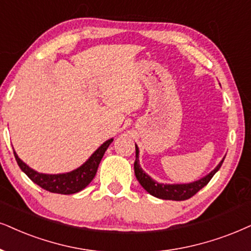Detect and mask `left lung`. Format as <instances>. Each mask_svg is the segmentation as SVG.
<instances>
[{"mask_svg": "<svg viewBox=\"0 0 251 251\" xmlns=\"http://www.w3.org/2000/svg\"><path fill=\"white\" fill-rule=\"evenodd\" d=\"M225 158H223L220 163L218 164L217 168L214 170H212L208 175H206L202 178L196 180V182L188 183V184H163V183H157L155 182L153 178H151L147 174L142 170V168L139 164V148L135 145V162H134V173L136 179L139 180V183L141 184V186L144 188L148 193H151V196L156 197L160 199H166V201H186V199L191 198L192 196H195L199 190L204 188L205 185H207V183L212 179V177L214 176V174L220 169V167L223 166Z\"/></svg>", "mask_w": 251, "mask_h": 251, "instance_id": "obj_1", "label": "left lung"}]
</instances>
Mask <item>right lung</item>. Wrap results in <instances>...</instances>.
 Listing matches in <instances>:
<instances>
[{
    "mask_svg": "<svg viewBox=\"0 0 251 251\" xmlns=\"http://www.w3.org/2000/svg\"><path fill=\"white\" fill-rule=\"evenodd\" d=\"M113 139H110L104 142L95 153L89 157L87 162L82 164L80 168L66 174H56V175H49V174H40L38 171L31 169L27 164H25L23 161L18 157L14 151L15 158L17 161L18 166L26 174V176L39 185L40 188L53 193H61V195H73L81 190H83L85 186L89 185V183L94 179L96 175L98 166H100V160L103 158V155L109 147Z\"/></svg>",
    "mask_w": 251,
    "mask_h": 251,
    "instance_id": "add662e5",
    "label": "right lung"
}]
</instances>
